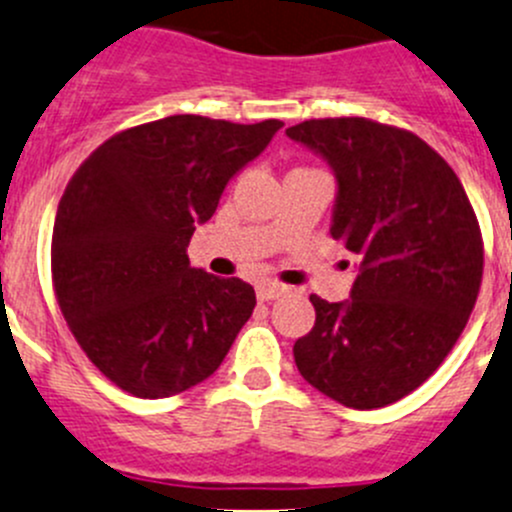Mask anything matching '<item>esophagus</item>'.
<instances>
[{
	"mask_svg": "<svg viewBox=\"0 0 512 512\" xmlns=\"http://www.w3.org/2000/svg\"><path fill=\"white\" fill-rule=\"evenodd\" d=\"M283 291H286V286H283V283H276V281H263L256 286L258 301H273V298L281 296Z\"/></svg>",
	"mask_w": 512,
	"mask_h": 512,
	"instance_id": "obj_1",
	"label": "esophagus"
}]
</instances>
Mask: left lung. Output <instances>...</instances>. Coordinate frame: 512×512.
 <instances>
[{"label":"left lung","instance_id":"obj_1","mask_svg":"<svg viewBox=\"0 0 512 512\" xmlns=\"http://www.w3.org/2000/svg\"><path fill=\"white\" fill-rule=\"evenodd\" d=\"M338 179L331 236L361 261L351 301L313 293L293 346L301 376L356 411L391 406L453 351L483 281L478 216L448 161L413 131L363 116L286 129Z\"/></svg>","mask_w":512,"mask_h":512}]
</instances>
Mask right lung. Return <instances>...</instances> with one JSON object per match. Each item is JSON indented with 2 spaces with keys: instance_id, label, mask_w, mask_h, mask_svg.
<instances>
[{
  "instance_id": "add662e5",
  "label": "right lung",
  "mask_w": 512,
  "mask_h": 512,
  "mask_svg": "<svg viewBox=\"0 0 512 512\" xmlns=\"http://www.w3.org/2000/svg\"><path fill=\"white\" fill-rule=\"evenodd\" d=\"M281 126L166 116L106 139L69 179L52 231L54 296L86 358L121 391H189L251 318L254 286L191 268L186 246Z\"/></svg>"
}]
</instances>
